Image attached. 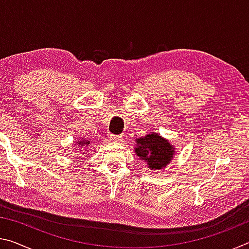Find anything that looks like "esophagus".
Listing matches in <instances>:
<instances>
[{
  "mask_svg": "<svg viewBox=\"0 0 249 249\" xmlns=\"http://www.w3.org/2000/svg\"><path fill=\"white\" fill-rule=\"evenodd\" d=\"M108 140L112 142H121L122 141V136H119V135H113V134H108Z\"/></svg>",
  "mask_w": 249,
  "mask_h": 249,
  "instance_id": "1",
  "label": "esophagus"
}]
</instances>
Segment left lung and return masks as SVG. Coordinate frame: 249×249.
Segmentation results:
<instances>
[{
	"label": "left lung",
	"instance_id": "1",
	"mask_svg": "<svg viewBox=\"0 0 249 249\" xmlns=\"http://www.w3.org/2000/svg\"><path fill=\"white\" fill-rule=\"evenodd\" d=\"M135 153L145 161L150 170H161L171 162L175 155V146L157 132H151L136 140Z\"/></svg>",
	"mask_w": 249,
	"mask_h": 249
}]
</instances>
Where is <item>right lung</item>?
<instances>
[{
  "mask_svg": "<svg viewBox=\"0 0 249 249\" xmlns=\"http://www.w3.org/2000/svg\"><path fill=\"white\" fill-rule=\"evenodd\" d=\"M77 146L78 148H83V147L90 146V142L88 140H80L79 142H77Z\"/></svg>",
  "mask_w": 249,
  "mask_h": 249,
  "instance_id": "add662e5",
  "label": "right lung"
}]
</instances>
